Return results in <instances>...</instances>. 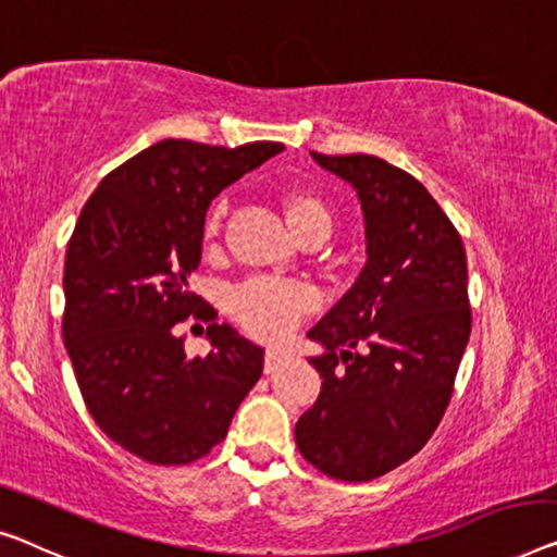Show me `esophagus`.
<instances>
[{
	"label": "esophagus",
	"instance_id": "esophagus-1",
	"mask_svg": "<svg viewBox=\"0 0 557 557\" xmlns=\"http://www.w3.org/2000/svg\"><path fill=\"white\" fill-rule=\"evenodd\" d=\"M285 360H287L285 352L275 350V347H270V350L264 352V372H275Z\"/></svg>",
	"mask_w": 557,
	"mask_h": 557
}]
</instances>
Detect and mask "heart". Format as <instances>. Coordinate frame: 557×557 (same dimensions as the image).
Listing matches in <instances>:
<instances>
[{
  "instance_id": "obj_1",
  "label": "heart",
  "mask_w": 557,
  "mask_h": 557,
  "mask_svg": "<svg viewBox=\"0 0 557 557\" xmlns=\"http://www.w3.org/2000/svg\"><path fill=\"white\" fill-rule=\"evenodd\" d=\"M277 202L285 214V222L293 235L305 239H325L332 230V212L325 199L305 187H289L280 193ZM225 205L218 202L207 212L202 235L214 239L222 225ZM314 307V297L300 282L275 280V277H252L232 289L227 297V310L237 325L252 337L280 339L293 332L300 320Z\"/></svg>"
}]
</instances>
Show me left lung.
Listing matches in <instances>:
<instances>
[{"label":"left lung","mask_w":557,"mask_h":557,"mask_svg":"<svg viewBox=\"0 0 557 557\" xmlns=\"http://www.w3.org/2000/svg\"><path fill=\"white\" fill-rule=\"evenodd\" d=\"M358 189L368 262L307 337L325 347L318 400L295 425L320 472L368 483L420 453L450 403L470 339L468 262L460 232L395 164L372 154H320Z\"/></svg>","instance_id":"left-lung-1"}]
</instances>
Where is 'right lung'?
Returning <instances> with one entry per match:
<instances>
[{
	"mask_svg": "<svg viewBox=\"0 0 557 557\" xmlns=\"http://www.w3.org/2000/svg\"><path fill=\"white\" fill-rule=\"evenodd\" d=\"M282 149L162 139L107 174L82 207L66 245L62 337L89 414L137 458H205L262 375V347L218 325L187 280L212 199ZM185 319L208 322L207 359L186 358L176 332Z\"/></svg>",
	"mask_w": 557,
	"mask_h": 557,
	"instance_id": "obj_1",
	"label": "right lung"
}]
</instances>
